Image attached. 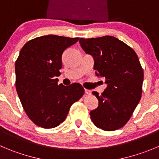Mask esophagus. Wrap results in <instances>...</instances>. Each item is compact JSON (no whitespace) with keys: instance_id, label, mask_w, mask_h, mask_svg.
Wrapping results in <instances>:
<instances>
[{"instance_id":"obj_1","label":"esophagus","mask_w":159,"mask_h":159,"mask_svg":"<svg viewBox=\"0 0 159 159\" xmlns=\"http://www.w3.org/2000/svg\"><path fill=\"white\" fill-rule=\"evenodd\" d=\"M85 93L87 95H90V94H91V92H90V90L85 89Z\"/></svg>"}]
</instances>
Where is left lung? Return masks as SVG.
<instances>
[{
	"instance_id": "1",
	"label": "left lung",
	"mask_w": 159,
	"mask_h": 159,
	"mask_svg": "<svg viewBox=\"0 0 159 159\" xmlns=\"http://www.w3.org/2000/svg\"><path fill=\"white\" fill-rule=\"evenodd\" d=\"M87 54L94 59L93 69L104 77L107 87L101 95L93 91L98 107L90 112L97 127L105 131L120 129L129 121L141 98L143 72L135 51L111 36L80 39Z\"/></svg>"
}]
</instances>
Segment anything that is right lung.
Wrapping results in <instances>:
<instances>
[{
    "instance_id": "right-lung-1",
    "label": "right lung",
    "mask_w": 159,
    "mask_h": 159,
    "mask_svg": "<svg viewBox=\"0 0 159 159\" xmlns=\"http://www.w3.org/2000/svg\"><path fill=\"white\" fill-rule=\"evenodd\" d=\"M79 37L47 35L27 42L16 61V87L25 113L37 126H58L84 93L80 84H58L65 50Z\"/></svg>"
}]
</instances>
